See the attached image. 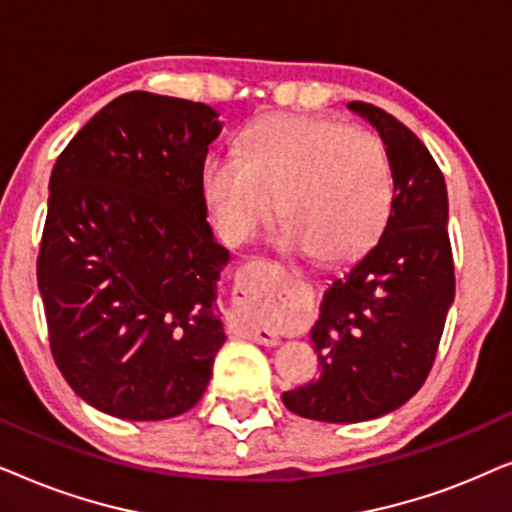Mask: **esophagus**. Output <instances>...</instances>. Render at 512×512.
Segmentation results:
<instances>
[{"instance_id": "esophagus-1", "label": "esophagus", "mask_w": 512, "mask_h": 512, "mask_svg": "<svg viewBox=\"0 0 512 512\" xmlns=\"http://www.w3.org/2000/svg\"><path fill=\"white\" fill-rule=\"evenodd\" d=\"M240 284L244 286L242 293H244V303L247 305H244V312L240 314V319H237V326H240V331L247 333L249 338L263 342V345H272L277 338L275 333H272L270 328L258 319V307H268L275 303L279 298L275 286L268 282L263 268L244 270V275L240 277Z\"/></svg>"}]
</instances>
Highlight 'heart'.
Masks as SVG:
<instances>
[{"instance_id":"1","label":"heart","mask_w":512,"mask_h":512,"mask_svg":"<svg viewBox=\"0 0 512 512\" xmlns=\"http://www.w3.org/2000/svg\"><path fill=\"white\" fill-rule=\"evenodd\" d=\"M200 193L214 228L242 244L277 209L284 251L347 261L375 242L394 202V172L382 139L326 118H256L235 156L202 163Z\"/></svg>"}]
</instances>
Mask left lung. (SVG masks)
<instances>
[{"label": "left lung", "mask_w": 512, "mask_h": 512, "mask_svg": "<svg viewBox=\"0 0 512 512\" xmlns=\"http://www.w3.org/2000/svg\"><path fill=\"white\" fill-rule=\"evenodd\" d=\"M380 132L394 172L384 233L331 279L312 328L317 382L284 391L291 412L317 422H366L401 408L436 361L454 300L447 188L415 132L368 102H349Z\"/></svg>", "instance_id": "obj_1"}]
</instances>
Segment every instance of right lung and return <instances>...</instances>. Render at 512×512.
<instances>
[{
    "instance_id": "1",
    "label": "right lung",
    "mask_w": 512,
    "mask_h": 512,
    "mask_svg": "<svg viewBox=\"0 0 512 512\" xmlns=\"http://www.w3.org/2000/svg\"><path fill=\"white\" fill-rule=\"evenodd\" d=\"M221 128L207 104L132 90L53 167L37 258L48 342L69 387L107 415H184L212 377L228 251L200 170Z\"/></svg>"
}]
</instances>
